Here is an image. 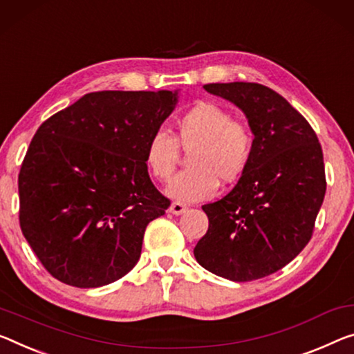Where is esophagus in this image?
<instances>
[{
  "label": "esophagus",
  "instance_id": "1",
  "mask_svg": "<svg viewBox=\"0 0 354 354\" xmlns=\"http://www.w3.org/2000/svg\"><path fill=\"white\" fill-rule=\"evenodd\" d=\"M187 210H188L187 205L182 204V203H178V201H176V203H172L171 207H169V212H171V214H174V215H180V214H183V212H187Z\"/></svg>",
  "mask_w": 354,
  "mask_h": 354
}]
</instances>
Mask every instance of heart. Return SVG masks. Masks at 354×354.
Instances as JSON below:
<instances>
[{
	"mask_svg": "<svg viewBox=\"0 0 354 354\" xmlns=\"http://www.w3.org/2000/svg\"><path fill=\"white\" fill-rule=\"evenodd\" d=\"M252 128L232 118L227 109L201 101L177 118L172 138L155 133L145 147V165L150 176L167 183L176 174L180 150L188 156V171L174 178L167 194L183 203L212 198L218 180L232 183L245 172L253 155Z\"/></svg>",
	"mask_w": 354,
	"mask_h": 354,
	"instance_id": "heart-1",
	"label": "heart"
}]
</instances>
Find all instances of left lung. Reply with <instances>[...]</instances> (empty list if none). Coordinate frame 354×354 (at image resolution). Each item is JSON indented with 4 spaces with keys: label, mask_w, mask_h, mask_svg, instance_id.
Instances as JSON below:
<instances>
[{
    "label": "left lung",
    "mask_w": 354,
    "mask_h": 354,
    "mask_svg": "<svg viewBox=\"0 0 354 354\" xmlns=\"http://www.w3.org/2000/svg\"><path fill=\"white\" fill-rule=\"evenodd\" d=\"M204 88L245 112L254 147L236 187L203 205L209 230L194 258L223 279H263L291 263L313 236L326 193L322 145L306 118L269 86L231 82Z\"/></svg>",
    "instance_id": "obj_1"
}]
</instances>
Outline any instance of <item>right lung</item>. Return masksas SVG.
Instances as JSON below:
<instances>
[{"label": "right lung", "instance_id": "add662e5", "mask_svg": "<svg viewBox=\"0 0 354 354\" xmlns=\"http://www.w3.org/2000/svg\"><path fill=\"white\" fill-rule=\"evenodd\" d=\"M176 101L169 90L95 91L37 128L19 174V221L53 279L97 288L138 263L147 225L171 205L145 147Z\"/></svg>", "mask_w": 354, "mask_h": 354}]
</instances>
